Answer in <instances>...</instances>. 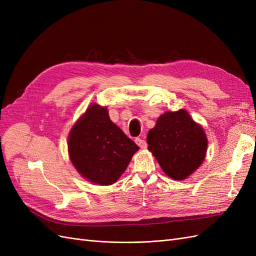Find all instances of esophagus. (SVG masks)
<instances>
[{
	"mask_svg": "<svg viewBox=\"0 0 256 256\" xmlns=\"http://www.w3.org/2000/svg\"><path fill=\"white\" fill-rule=\"evenodd\" d=\"M136 143L141 147V148H146L147 147V144H146V141L145 140H143V138H136Z\"/></svg>",
	"mask_w": 256,
	"mask_h": 256,
	"instance_id": "34e87169",
	"label": "esophagus"
}]
</instances>
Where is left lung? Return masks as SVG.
Segmentation results:
<instances>
[{"mask_svg":"<svg viewBox=\"0 0 256 256\" xmlns=\"http://www.w3.org/2000/svg\"><path fill=\"white\" fill-rule=\"evenodd\" d=\"M207 143L202 126L182 109L162 114L147 134L148 150L175 180H186L203 164Z\"/></svg>","mask_w":256,"mask_h":256,"instance_id":"1","label":"left lung"}]
</instances>
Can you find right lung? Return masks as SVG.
<instances>
[{
	"mask_svg": "<svg viewBox=\"0 0 256 256\" xmlns=\"http://www.w3.org/2000/svg\"><path fill=\"white\" fill-rule=\"evenodd\" d=\"M138 146L110 120L106 108L92 104L72 128L68 152L85 180L109 186L125 172Z\"/></svg>",
	"mask_w": 256,
	"mask_h": 256,
	"instance_id": "right-lung-1",
	"label": "right lung"
}]
</instances>
